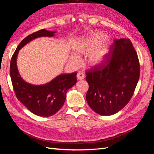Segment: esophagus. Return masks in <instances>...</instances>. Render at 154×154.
Wrapping results in <instances>:
<instances>
[{
  "label": "esophagus",
  "mask_w": 154,
  "mask_h": 154,
  "mask_svg": "<svg viewBox=\"0 0 154 154\" xmlns=\"http://www.w3.org/2000/svg\"><path fill=\"white\" fill-rule=\"evenodd\" d=\"M76 77H77V79L78 80H83V79H84L85 76H84V74H83V72H78V74H77Z\"/></svg>",
  "instance_id": "esophagus-1"
}]
</instances>
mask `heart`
<instances>
[{"mask_svg": "<svg viewBox=\"0 0 154 154\" xmlns=\"http://www.w3.org/2000/svg\"><path fill=\"white\" fill-rule=\"evenodd\" d=\"M105 38V35L98 32L92 35L90 38L84 39L77 46V54H82L88 53L91 51V52L88 55V60L90 63L97 64L100 63L103 60L108 50V48L105 44H101ZM70 60L75 65H78L80 61L78 57L74 55L71 56Z\"/></svg>", "mask_w": 154, "mask_h": 154, "instance_id": "1", "label": "heart"}]
</instances>
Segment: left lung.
<instances>
[{
    "label": "left lung",
    "mask_w": 154,
    "mask_h": 154,
    "mask_svg": "<svg viewBox=\"0 0 154 154\" xmlns=\"http://www.w3.org/2000/svg\"><path fill=\"white\" fill-rule=\"evenodd\" d=\"M87 103L101 116L112 115L126 106L140 75L138 56L131 40H114L105 60L86 71Z\"/></svg>",
    "instance_id": "obj_1"
}]
</instances>
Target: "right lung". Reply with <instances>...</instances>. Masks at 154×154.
<instances>
[{"instance_id":"1","label":"right lung","mask_w":154,"mask_h":154,"mask_svg":"<svg viewBox=\"0 0 154 154\" xmlns=\"http://www.w3.org/2000/svg\"><path fill=\"white\" fill-rule=\"evenodd\" d=\"M55 32L44 29L33 32L23 39L13 53L10 62V76L17 98L35 115L49 117L62 108L67 91L76 83V74H63L43 85H32L25 82L18 74L17 57L23 46L40 36H53Z\"/></svg>"}]
</instances>
